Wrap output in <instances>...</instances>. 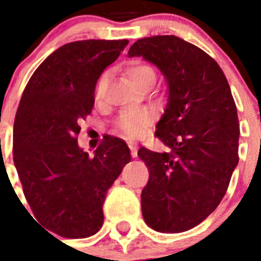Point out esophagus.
<instances>
[{"mask_svg": "<svg viewBox=\"0 0 261 261\" xmlns=\"http://www.w3.org/2000/svg\"><path fill=\"white\" fill-rule=\"evenodd\" d=\"M127 145H128V147H130L131 155H133V157H137V155H138V147H137V143L128 142Z\"/></svg>", "mask_w": 261, "mask_h": 261, "instance_id": "esophagus-1", "label": "esophagus"}]
</instances>
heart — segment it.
Returning <instances> with one entry per match:
<instances>
[{
	"label": "heart",
	"mask_w": 261,
	"mask_h": 261,
	"mask_svg": "<svg viewBox=\"0 0 261 261\" xmlns=\"http://www.w3.org/2000/svg\"><path fill=\"white\" fill-rule=\"evenodd\" d=\"M127 74L135 85L141 88L145 87L146 84L155 81L154 67L147 62H133L127 67ZM106 88L107 75L102 74L97 80L96 87H94V100L96 101H101L106 94ZM151 119H153V115L147 110L124 111L116 119V128L128 138H137L139 135H142L145 128L150 124Z\"/></svg>",
	"instance_id": "heart-1"
}]
</instances>
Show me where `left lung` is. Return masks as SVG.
<instances>
[{
  "instance_id": "obj_1",
  "label": "left lung",
  "mask_w": 261,
  "mask_h": 261,
  "mask_svg": "<svg viewBox=\"0 0 261 261\" xmlns=\"http://www.w3.org/2000/svg\"><path fill=\"white\" fill-rule=\"evenodd\" d=\"M128 55L154 63L169 87L155 137L171 150L138 151L149 169L143 219L157 231H186L217 208L239 164L234 98L214 58L174 35L139 39Z\"/></svg>"
}]
</instances>
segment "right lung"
I'll return each mask as SVG.
<instances>
[{
  "label": "right lung",
  "mask_w": 261,
  "mask_h": 261,
  "mask_svg": "<svg viewBox=\"0 0 261 261\" xmlns=\"http://www.w3.org/2000/svg\"><path fill=\"white\" fill-rule=\"evenodd\" d=\"M127 43L89 39L63 44L34 71L18 102L13 161L22 191L36 221L65 239L98 231L107 192L131 160L124 141L111 135L93 157L77 143L98 77Z\"/></svg>",
  "instance_id": "right-lung-1"
}]
</instances>
